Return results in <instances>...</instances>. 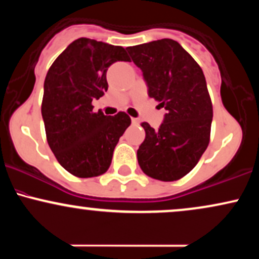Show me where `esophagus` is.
<instances>
[{
    "label": "esophagus",
    "mask_w": 259,
    "mask_h": 259,
    "mask_svg": "<svg viewBox=\"0 0 259 259\" xmlns=\"http://www.w3.org/2000/svg\"><path fill=\"white\" fill-rule=\"evenodd\" d=\"M139 119H136V118H132V124L133 125H135V126H138L139 125Z\"/></svg>",
    "instance_id": "obj_1"
}]
</instances>
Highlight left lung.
Listing matches in <instances>:
<instances>
[{"instance_id": "left-lung-1", "label": "left lung", "mask_w": 259, "mask_h": 259, "mask_svg": "<svg viewBox=\"0 0 259 259\" xmlns=\"http://www.w3.org/2000/svg\"><path fill=\"white\" fill-rule=\"evenodd\" d=\"M142 72L148 96L167 111L158 129L141 124L146 138L138 150L142 171L174 181L191 171L209 144L213 108L201 67L171 38L126 47Z\"/></svg>"}]
</instances>
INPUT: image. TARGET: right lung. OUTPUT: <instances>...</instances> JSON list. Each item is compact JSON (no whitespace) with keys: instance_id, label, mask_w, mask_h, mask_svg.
Returning <instances> with one entry per match:
<instances>
[{"instance_id":"obj_1","label":"right lung","mask_w":259,"mask_h":259,"mask_svg":"<svg viewBox=\"0 0 259 259\" xmlns=\"http://www.w3.org/2000/svg\"><path fill=\"white\" fill-rule=\"evenodd\" d=\"M129 62L121 46L81 37L53 62L44 84L41 113L47 142L59 164L79 178L106 173L130 117L94 112L92 100L108 89L106 74L114 62Z\"/></svg>"}]
</instances>
